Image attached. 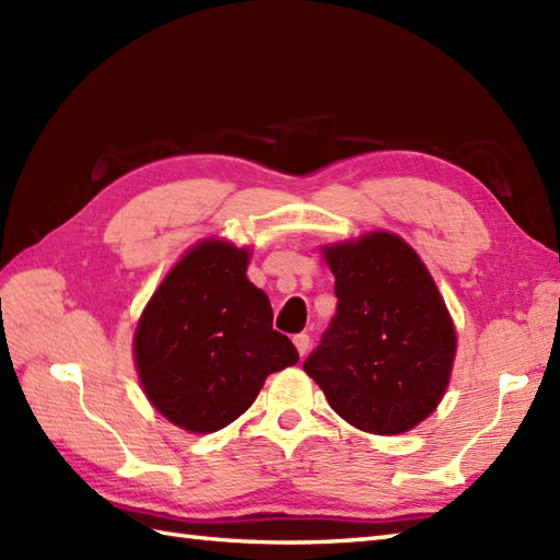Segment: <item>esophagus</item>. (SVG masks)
Instances as JSON below:
<instances>
[{
	"label": "esophagus",
	"instance_id": "1",
	"mask_svg": "<svg viewBox=\"0 0 560 560\" xmlns=\"http://www.w3.org/2000/svg\"><path fill=\"white\" fill-rule=\"evenodd\" d=\"M293 343H295V349H299V353L305 355L307 349H311V337H307L305 331H301V335L293 337Z\"/></svg>",
	"mask_w": 560,
	"mask_h": 560
}]
</instances>
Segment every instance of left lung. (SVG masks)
<instances>
[{"mask_svg": "<svg viewBox=\"0 0 560 560\" xmlns=\"http://www.w3.org/2000/svg\"><path fill=\"white\" fill-rule=\"evenodd\" d=\"M337 315L303 363L329 407L373 435H401L443 401L457 329L419 253L389 231L319 245Z\"/></svg>", "mask_w": 560, "mask_h": 560, "instance_id": "8db88e82", "label": "left lung"}]
</instances>
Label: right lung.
Returning a JSON list of instances; mask_svg holds the SVG:
<instances>
[{
  "label": "right lung",
  "instance_id": "add662e5",
  "mask_svg": "<svg viewBox=\"0 0 560 560\" xmlns=\"http://www.w3.org/2000/svg\"><path fill=\"white\" fill-rule=\"evenodd\" d=\"M253 247L201 237L165 273L141 311L132 353L151 407L187 433L233 423L271 373L299 363L271 329L267 293L247 279Z\"/></svg>",
  "mask_w": 560,
  "mask_h": 560
}]
</instances>
